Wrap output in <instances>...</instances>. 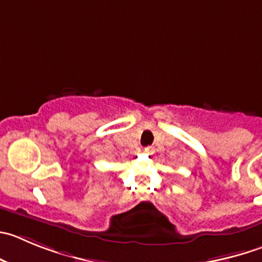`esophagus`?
<instances>
[{
  "label": "esophagus",
  "instance_id": "34e87169",
  "mask_svg": "<svg viewBox=\"0 0 262 262\" xmlns=\"http://www.w3.org/2000/svg\"><path fill=\"white\" fill-rule=\"evenodd\" d=\"M154 151H156V149L153 146H146V148H144V153L146 154H154Z\"/></svg>",
  "mask_w": 262,
  "mask_h": 262
}]
</instances>
